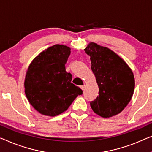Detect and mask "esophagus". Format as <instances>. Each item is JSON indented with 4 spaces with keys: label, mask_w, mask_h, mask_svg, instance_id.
I'll list each match as a JSON object with an SVG mask.
<instances>
[{
    "label": "esophagus",
    "mask_w": 152,
    "mask_h": 152,
    "mask_svg": "<svg viewBox=\"0 0 152 152\" xmlns=\"http://www.w3.org/2000/svg\"><path fill=\"white\" fill-rule=\"evenodd\" d=\"M85 85H82V86H80V89H82V90H84V89H85Z\"/></svg>",
    "instance_id": "obj_1"
}]
</instances>
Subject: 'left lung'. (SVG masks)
I'll use <instances>...</instances> for the list:
<instances>
[{
	"label": "left lung",
	"instance_id": "left-lung-1",
	"mask_svg": "<svg viewBox=\"0 0 152 152\" xmlns=\"http://www.w3.org/2000/svg\"><path fill=\"white\" fill-rule=\"evenodd\" d=\"M85 52L90 56L91 70L98 85V96L90 102L91 107L103 118L116 116L129 103L135 80L127 63L107 48L90 42Z\"/></svg>",
	"mask_w": 152,
	"mask_h": 152
}]
</instances>
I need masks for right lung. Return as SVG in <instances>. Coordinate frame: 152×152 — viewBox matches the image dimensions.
Here are the masks:
<instances>
[{
    "mask_svg": "<svg viewBox=\"0 0 152 152\" xmlns=\"http://www.w3.org/2000/svg\"><path fill=\"white\" fill-rule=\"evenodd\" d=\"M70 48L54 45L37 56L27 69L25 92L29 102L41 114L55 116L66 111L82 89L72 83L65 71Z\"/></svg>",
    "mask_w": 152,
    "mask_h": 152,
    "instance_id": "right-lung-1",
    "label": "right lung"
}]
</instances>
